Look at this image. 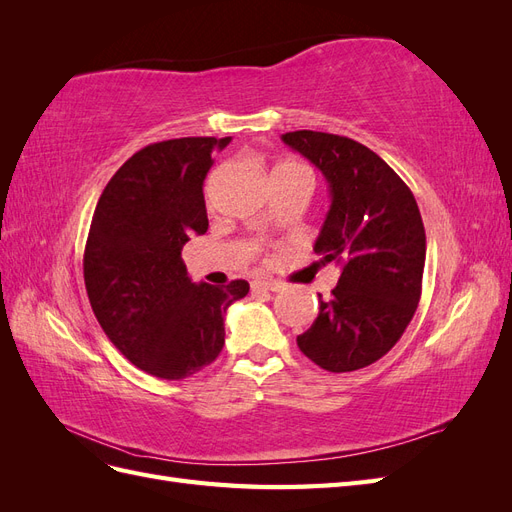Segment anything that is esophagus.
Here are the masks:
<instances>
[{
	"instance_id": "1",
	"label": "esophagus",
	"mask_w": 512,
	"mask_h": 512,
	"mask_svg": "<svg viewBox=\"0 0 512 512\" xmlns=\"http://www.w3.org/2000/svg\"><path fill=\"white\" fill-rule=\"evenodd\" d=\"M252 286L260 288V290H271V292H277V290L284 288L282 282H275V280H254Z\"/></svg>"
}]
</instances>
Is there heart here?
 Returning <instances> with one entry per match:
<instances>
[{"instance_id":"heart-1","label":"heart","mask_w":512,"mask_h":512,"mask_svg":"<svg viewBox=\"0 0 512 512\" xmlns=\"http://www.w3.org/2000/svg\"><path fill=\"white\" fill-rule=\"evenodd\" d=\"M280 170H292V173H301V175L309 177V175H307V168L301 166V164H294V162H284V164H280V166H277V168L273 170V173H280Z\"/></svg>"}]
</instances>
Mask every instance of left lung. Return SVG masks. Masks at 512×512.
<instances>
[{"instance_id":"obj_1","label":"left lung","mask_w":512,"mask_h":512,"mask_svg":"<svg viewBox=\"0 0 512 512\" xmlns=\"http://www.w3.org/2000/svg\"><path fill=\"white\" fill-rule=\"evenodd\" d=\"M282 141L329 183L331 207L314 252L342 267L331 299L303 335L318 367L354 371L376 363L410 324L421 299L425 228L408 185L378 153L346 136L297 130Z\"/></svg>"}]
</instances>
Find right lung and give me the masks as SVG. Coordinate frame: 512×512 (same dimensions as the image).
<instances>
[{
  "mask_svg": "<svg viewBox=\"0 0 512 512\" xmlns=\"http://www.w3.org/2000/svg\"><path fill=\"white\" fill-rule=\"evenodd\" d=\"M230 136L147 145L123 164L98 200L83 256L91 309L126 359L162 380H183L224 348L226 309L250 292L194 284L183 245L209 228L203 185L211 153Z\"/></svg>",
  "mask_w": 512,
  "mask_h": 512,
  "instance_id": "right-lung-1",
  "label": "right lung"
}]
</instances>
